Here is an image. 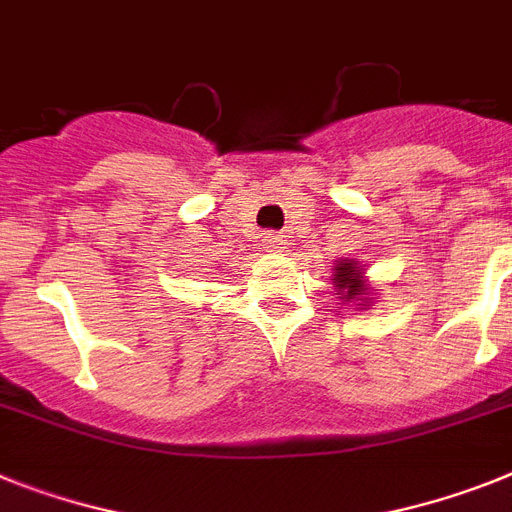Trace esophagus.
<instances>
[{
  "mask_svg": "<svg viewBox=\"0 0 512 512\" xmlns=\"http://www.w3.org/2000/svg\"><path fill=\"white\" fill-rule=\"evenodd\" d=\"M263 244H265V249H273V252H276V249L283 247V236L270 231V234L263 236Z\"/></svg>",
  "mask_w": 512,
  "mask_h": 512,
  "instance_id": "obj_1",
  "label": "esophagus"
}]
</instances>
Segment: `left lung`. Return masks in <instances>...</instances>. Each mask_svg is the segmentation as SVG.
I'll return each mask as SVG.
<instances>
[{
	"label": "left lung",
	"instance_id": "left-lung-1",
	"mask_svg": "<svg viewBox=\"0 0 512 512\" xmlns=\"http://www.w3.org/2000/svg\"><path fill=\"white\" fill-rule=\"evenodd\" d=\"M359 278L362 276H359V270H356V263L343 260V263L336 268V278H333V283H338V289H346V299H354V296H359L364 291Z\"/></svg>",
	"mask_w": 512,
	"mask_h": 512
}]
</instances>
